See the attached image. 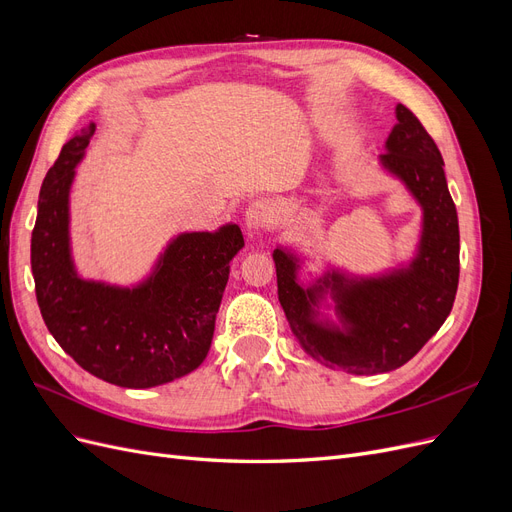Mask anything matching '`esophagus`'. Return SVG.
<instances>
[{"label":"esophagus","mask_w":512,"mask_h":512,"mask_svg":"<svg viewBox=\"0 0 512 512\" xmlns=\"http://www.w3.org/2000/svg\"><path fill=\"white\" fill-rule=\"evenodd\" d=\"M275 211L269 200H254L250 207L245 209V226L250 230H260V228H269L273 224Z\"/></svg>","instance_id":"1"}]
</instances>
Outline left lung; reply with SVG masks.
<instances>
[{"instance_id": "left-lung-1", "label": "left lung", "mask_w": 512, "mask_h": 512, "mask_svg": "<svg viewBox=\"0 0 512 512\" xmlns=\"http://www.w3.org/2000/svg\"><path fill=\"white\" fill-rule=\"evenodd\" d=\"M395 115L380 164L423 209L421 241L408 265L369 277L331 269L303 288L297 254L273 252L277 297L303 350L359 376L408 363L451 314L459 284V222L440 149L410 108L397 104ZM324 293L332 294L339 325L319 318Z\"/></svg>"}]
</instances>
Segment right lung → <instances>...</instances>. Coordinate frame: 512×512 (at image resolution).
Returning a JSON list of instances; mask_svg holds the SVG:
<instances>
[{
  "label": "right lung",
  "instance_id": "add662e5",
  "mask_svg": "<svg viewBox=\"0 0 512 512\" xmlns=\"http://www.w3.org/2000/svg\"><path fill=\"white\" fill-rule=\"evenodd\" d=\"M94 132L96 123H89L72 136L42 181L32 232L36 299L55 342L91 376L151 389L205 361L243 235L237 224L183 232L132 288L83 280L70 250V188Z\"/></svg>",
  "mask_w": 512,
  "mask_h": 512
}]
</instances>
